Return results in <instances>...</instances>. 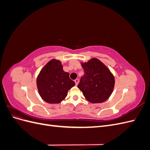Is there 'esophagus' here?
Segmentation results:
<instances>
[{"mask_svg":"<svg viewBox=\"0 0 150 150\" xmlns=\"http://www.w3.org/2000/svg\"><path fill=\"white\" fill-rule=\"evenodd\" d=\"M74 82H75V83H76V85L77 86L78 84V83H79V79H76L75 80H74Z\"/></svg>","mask_w":150,"mask_h":150,"instance_id":"obj_1","label":"esophagus"}]
</instances>
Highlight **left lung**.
<instances>
[{"instance_id": "left-lung-1", "label": "left lung", "mask_w": 150, "mask_h": 150, "mask_svg": "<svg viewBox=\"0 0 150 150\" xmlns=\"http://www.w3.org/2000/svg\"><path fill=\"white\" fill-rule=\"evenodd\" d=\"M84 74L78 88L91 103H103L110 98L115 87V77L110 69L96 58L81 62Z\"/></svg>"}]
</instances>
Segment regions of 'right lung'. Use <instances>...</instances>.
Returning <instances> with one entry per match:
<instances>
[{
  "label": "right lung",
  "mask_w": 150,
  "mask_h": 150,
  "mask_svg": "<svg viewBox=\"0 0 150 150\" xmlns=\"http://www.w3.org/2000/svg\"><path fill=\"white\" fill-rule=\"evenodd\" d=\"M75 85L69 74L63 71L61 62L52 59L40 71L37 78V86L40 97L51 104L64 100L67 92Z\"/></svg>",
  "instance_id": "1"
}]
</instances>
